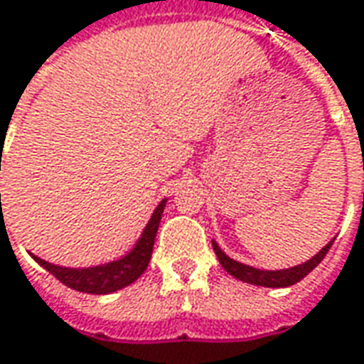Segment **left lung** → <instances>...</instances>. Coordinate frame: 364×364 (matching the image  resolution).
<instances>
[{
	"label": "left lung",
	"mask_w": 364,
	"mask_h": 364,
	"mask_svg": "<svg viewBox=\"0 0 364 364\" xmlns=\"http://www.w3.org/2000/svg\"><path fill=\"white\" fill-rule=\"evenodd\" d=\"M333 240H335V238H333ZM333 240L329 244H325L323 248L315 254L311 260L304 262V264H299V266H294V268H286V270H258V268H254V266H248V264H242V262L232 260V258H228V256L220 250V246H218L215 240H213V248H215V254H217L220 266H223L230 276H235L236 279L246 282V284H254V286H264V288H288V286L297 284L299 279L306 278L307 274L314 270L319 262L323 260L325 254L329 252V248H331Z\"/></svg>",
	"instance_id": "1"
}]
</instances>
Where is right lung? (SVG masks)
I'll return each instance as SVG.
<instances>
[{"label":"right lung","instance_id":"obj_1","mask_svg":"<svg viewBox=\"0 0 364 364\" xmlns=\"http://www.w3.org/2000/svg\"><path fill=\"white\" fill-rule=\"evenodd\" d=\"M165 203H167V199L157 205L136 246L126 256H122L120 260L92 266V268H65V266H57V264H50L47 260H41L39 256L31 254L33 260L41 264L47 272H50L55 278L60 279L65 286L76 289V291L96 294V296L118 291V289L134 284L146 272L147 264L151 260L154 242H156L157 228H159V220L164 215Z\"/></svg>","mask_w":364,"mask_h":364}]
</instances>
